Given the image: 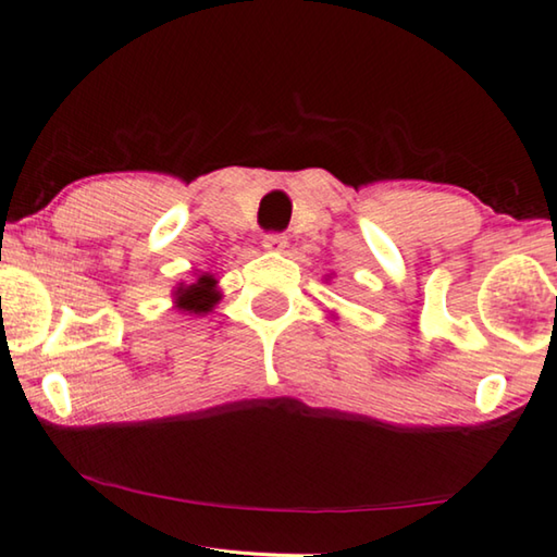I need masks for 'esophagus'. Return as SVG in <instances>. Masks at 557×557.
Listing matches in <instances>:
<instances>
[{"label":"esophagus","instance_id":"esophagus-1","mask_svg":"<svg viewBox=\"0 0 557 557\" xmlns=\"http://www.w3.org/2000/svg\"><path fill=\"white\" fill-rule=\"evenodd\" d=\"M262 247L268 249V252H285V247H287V237L285 234H268V237L262 239Z\"/></svg>","mask_w":557,"mask_h":557}]
</instances>
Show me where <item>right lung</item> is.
I'll use <instances>...</instances> for the list:
<instances>
[{
	"instance_id": "1",
	"label": "right lung",
	"mask_w": 557,
	"mask_h": 557,
	"mask_svg": "<svg viewBox=\"0 0 557 557\" xmlns=\"http://www.w3.org/2000/svg\"><path fill=\"white\" fill-rule=\"evenodd\" d=\"M171 295H174V308L184 315H207L222 300L219 280L211 272H194V280L178 282Z\"/></svg>"
}]
</instances>
